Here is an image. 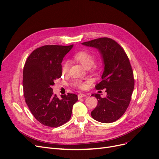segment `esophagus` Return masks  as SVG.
<instances>
[{
  "label": "esophagus",
  "instance_id": "34e87169",
  "mask_svg": "<svg viewBox=\"0 0 159 159\" xmlns=\"http://www.w3.org/2000/svg\"><path fill=\"white\" fill-rule=\"evenodd\" d=\"M86 95L84 94V93H79V94H78V98H79V99H80V98H82L86 97Z\"/></svg>",
  "mask_w": 159,
  "mask_h": 159
}]
</instances>
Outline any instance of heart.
<instances>
[{
  "label": "heart",
  "instance_id": "b5f03b06",
  "mask_svg": "<svg viewBox=\"0 0 159 159\" xmlns=\"http://www.w3.org/2000/svg\"><path fill=\"white\" fill-rule=\"evenodd\" d=\"M73 57L76 60L79 61L86 68L92 67L94 69L99 68V66L96 64H93L95 61V57L92 53L89 50H80L76 52L73 55ZM70 69V63L67 60L63 61L61 65V72L63 75H66L69 73ZM72 85L77 89L83 90L86 88V82L83 81L80 79H75L72 82Z\"/></svg>",
  "mask_w": 159,
  "mask_h": 159
}]
</instances>
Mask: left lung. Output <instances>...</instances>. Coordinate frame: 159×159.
<instances>
[{"instance_id": "obj_1", "label": "left lung", "mask_w": 159, "mask_h": 159, "mask_svg": "<svg viewBox=\"0 0 159 159\" xmlns=\"http://www.w3.org/2000/svg\"><path fill=\"white\" fill-rule=\"evenodd\" d=\"M82 44L98 49L105 65L102 80L95 87L97 90L105 89L107 96L92 95L97 98L98 105L91 115L101 122H115L124 115L131 101L134 78L130 60L125 50L112 39L102 37Z\"/></svg>"}]
</instances>
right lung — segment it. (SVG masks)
I'll list each match as a JSON object with an SVG mask.
<instances>
[{
	"mask_svg": "<svg viewBox=\"0 0 159 159\" xmlns=\"http://www.w3.org/2000/svg\"><path fill=\"white\" fill-rule=\"evenodd\" d=\"M70 46L45 45L29 56L23 71V96L25 103L41 124L51 128L60 126L69 120L73 105L78 100L68 93L59 99L52 86L61 76L63 57L73 48Z\"/></svg>",
	"mask_w": 159,
	"mask_h": 159,
	"instance_id": "right-lung-1",
	"label": "right lung"
}]
</instances>
